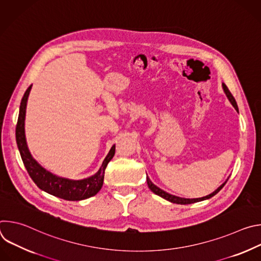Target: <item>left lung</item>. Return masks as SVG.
I'll return each mask as SVG.
<instances>
[{
    "instance_id": "1",
    "label": "left lung",
    "mask_w": 261,
    "mask_h": 261,
    "mask_svg": "<svg viewBox=\"0 0 261 261\" xmlns=\"http://www.w3.org/2000/svg\"><path fill=\"white\" fill-rule=\"evenodd\" d=\"M222 86H223V90H224V92H225L227 98L229 99V101L231 102V104L233 105V107L239 111V108H238L236 99L233 98L232 94L230 93V91L228 90V88L225 86V84H223ZM228 178H229V177H228ZM228 178H227L224 182H223V184L220 186V187H219L217 190H215L213 193H211L210 195H206V196H204V197H200V198H181V197H178V196H174V195H171V194H169V193L163 191V190L160 189L159 187H157L156 185H154V184L152 182V180L150 179V177H148V176H146V181H147L148 188L151 189V191L154 192L155 194L159 195L160 197H162V198H164V199H166V200H168V201H170V202H172V203H177V204H190V203H194V202H198V201H202V200L208 199V198L213 197L214 195H216L223 187H224L225 184H226L227 180H228Z\"/></svg>"
}]
</instances>
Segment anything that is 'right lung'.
I'll list each match as a JSON object with an SVG mask.
<instances>
[{
    "mask_svg": "<svg viewBox=\"0 0 261 261\" xmlns=\"http://www.w3.org/2000/svg\"><path fill=\"white\" fill-rule=\"evenodd\" d=\"M31 89L32 85L28 88L21 99L19 106V115L15 130L18 151L20 153L22 162L29 175L37 185V187L45 191L48 194H51L65 200L79 201L96 195L102 188L105 168L108 162L115 156L116 145L111 146L110 151L105 157L100 169L90 177L84 179H69L49 172L32 157L27 145L24 135V119L28 97Z\"/></svg>",
    "mask_w": 261,
    "mask_h": 261,
    "instance_id": "right-lung-1",
    "label": "right lung"
}]
</instances>
